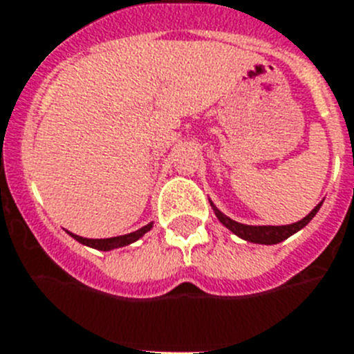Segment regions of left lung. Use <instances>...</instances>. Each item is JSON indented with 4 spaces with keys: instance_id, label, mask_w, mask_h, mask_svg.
Masks as SVG:
<instances>
[{
    "instance_id": "1",
    "label": "left lung",
    "mask_w": 354,
    "mask_h": 354,
    "mask_svg": "<svg viewBox=\"0 0 354 354\" xmlns=\"http://www.w3.org/2000/svg\"><path fill=\"white\" fill-rule=\"evenodd\" d=\"M210 205H212V208H214L215 215H217V219H219L221 223H223L224 226L230 230V232L235 233L236 236H241V239H244V241H248V242H253V244L272 245V244H278V242L285 241V239H288V236L294 235L296 232H299V230L305 228L306 224H308L310 221L315 217V214H317L319 208H321L322 201L319 203L317 207L313 208V210L310 212L306 217H303V219L297 221V223L287 224V226H250V224L236 223V221L230 219L228 215H224L223 212L215 207L212 201H210Z\"/></svg>"
}]
</instances>
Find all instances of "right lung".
I'll use <instances>...</instances> for the list:
<instances>
[{"instance_id": "obj_1", "label": "right lung", "mask_w": 354, "mask_h": 354, "mask_svg": "<svg viewBox=\"0 0 354 354\" xmlns=\"http://www.w3.org/2000/svg\"><path fill=\"white\" fill-rule=\"evenodd\" d=\"M153 228V223L146 224L142 226L140 230L137 232H131V233H126V235H119V236H110V239H85V236H80L75 235V233H69L75 241H78L80 244L88 245V248H94V250H100V251H110V250H118V248H124V245H130L133 244L135 241H139L140 236L146 235L149 230Z\"/></svg>"}]
</instances>
